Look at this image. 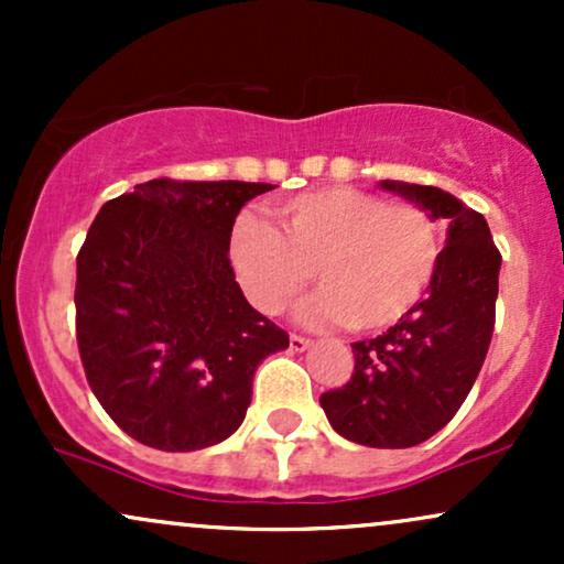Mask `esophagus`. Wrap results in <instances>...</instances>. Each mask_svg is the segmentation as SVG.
I'll return each instance as SVG.
<instances>
[{
	"label": "esophagus",
	"mask_w": 564,
	"mask_h": 564,
	"mask_svg": "<svg viewBox=\"0 0 564 564\" xmlns=\"http://www.w3.org/2000/svg\"><path fill=\"white\" fill-rule=\"evenodd\" d=\"M289 347L294 349V352H304V349L310 347V339H307V336L291 334V336H289Z\"/></svg>",
	"instance_id": "obj_1"
}]
</instances>
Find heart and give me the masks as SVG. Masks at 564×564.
<instances>
[{
	"instance_id": "obj_1",
	"label": "heart",
	"mask_w": 564,
	"mask_h": 564,
	"mask_svg": "<svg viewBox=\"0 0 564 564\" xmlns=\"http://www.w3.org/2000/svg\"><path fill=\"white\" fill-rule=\"evenodd\" d=\"M270 215L275 228L238 217L228 249L246 300L264 315L289 310L315 275L323 289L304 304V318L377 332L422 300L437 270L435 223L419 206L321 187L281 200Z\"/></svg>"
}]
</instances>
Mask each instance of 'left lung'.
<instances>
[{"mask_svg": "<svg viewBox=\"0 0 564 564\" xmlns=\"http://www.w3.org/2000/svg\"><path fill=\"white\" fill-rule=\"evenodd\" d=\"M430 219H445V249L426 286L394 326L355 341L345 387L321 394L341 437L368 448H411L451 422L480 373L496 323L498 254L480 212L432 185L381 180Z\"/></svg>", "mask_w": 564, "mask_h": 564, "instance_id": "left-lung-1", "label": "left lung"}]
</instances>
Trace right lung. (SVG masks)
I'll return each instance as SVG.
<instances>
[{
  "mask_svg": "<svg viewBox=\"0 0 564 564\" xmlns=\"http://www.w3.org/2000/svg\"><path fill=\"white\" fill-rule=\"evenodd\" d=\"M273 187L161 177L97 212L76 257V341L95 398L138 443H223L243 422L257 366L289 347L228 257L241 206Z\"/></svg>",
  "mask_w": 564,
  "mask_h": 564,
  "instance_id": "obj_1",
  "label": "right lung"
}]
</instances>
